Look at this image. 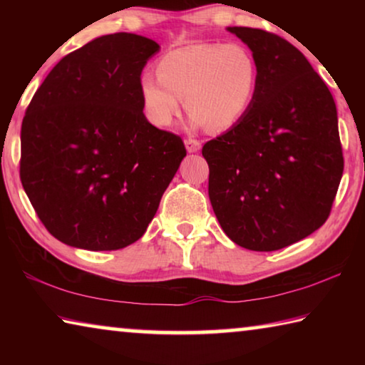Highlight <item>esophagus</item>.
<instances>
[{
	"label": "esophagus",
	"instance_id": "34e87169",
	"mask_svg": "<svg viewBox=\"0 0 365 365\" xmlns=\"http://www.w3.org/2000/svg\"><path fill=\"white\" fill-rule=\"evenodd\" d=\"M185 146H187L188 153H196L201 150V141L196 140V138H187L185 140Z\"/></svg>",
	"mask_w": 365,
	"mask_h": 365
}]
</instances>
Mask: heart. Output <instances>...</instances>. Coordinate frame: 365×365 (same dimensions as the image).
I'll use <instances>...</instances> for the list:
<instances>
[{
	"label": "heart",
	"mask_w": 365,
	"mask_h": 365,
	"mask_svg": "<svg viewBox=\"0 0 365 365\" xmlns=\"http://www.w3.org/2000/svg\"><path fill=\"white\" fill-rule=\"evenodd\" d=\"M158 77L140 78V98L154 125L165 127L185 100L195 125L225 130L242 120L256 93L257 63L242 43H195L170 49L156 63Z\"/></svg>",
	"instance_id": "1"
}]
</instances>
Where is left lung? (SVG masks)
<instances>
[{"label":"left lung","mask_w":365,"mask_h":365,"mask_svg":"<svg viewBox=\"0 0 365 365\" xmlns=\"http://www.w3.org/2000/svg\"><path fill=\"white\" fill-rule=\"evenodd\" d=\"M257 63L242 120L202 146L222 230L251 251H277L325 224L344 159L329 86L298 48L261 29L228 27Z\"/></svg>","instance_id":"left-lung-1"}]
</instances>
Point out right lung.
Here are the masks:
<instances>
[{"label":"right lung","mask_w":365,"mask_h":365,"mask_svg":"<svg viewBox=\"0 0 365 365\" xmlns=\"http://www.w3.org/2000/svg\"><path fill=\"white\" fill-rule=\"evenodd\" d=\"M156 41L110 34L53 67L27 106L21 182L46 230L69 246L120 250L143 237L187 156L143 114L140 78Z\"/></svg>","instance_id":"obj_1"}]
</instances>
